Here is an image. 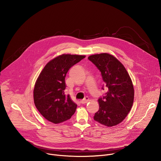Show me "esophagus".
Listing matches in <instances>:
<instances>
[{"label":"esophagus","mask_w":161,"mask_h":161,"mask_svg":"<svg viewBox=\"0 0 161 161\" xmlns=\"http://www.w3.org/2000/svg\"><path fill=\"white\" fill-rule=\"evenodd\" d=\"M88 101H89V98H88V97H85L84 98V99L80 101V103H81V104H86V103H88Z\"/></svg>","instance_id":"1"}]
</instances>
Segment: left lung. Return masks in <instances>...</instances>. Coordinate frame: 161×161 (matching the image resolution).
<instances>
[{
  "label": "left lung",
  "instance_id": "obj_1",
  "mask_svg": "<svg viewBox=\"0 0 161 161\" xmlns=\"http://www.w3.org/2000/svg\"><path fill=\"white\" fill-rule=\"evenodd\" d=\"M101 71L108 92L98 99L99 109L94 119L105 126L112 127L122 122L129 113L133 104L134 91L132 80L123 64L109 53L88 57Z\"/></svg>",
  "mask_w": 161,
  "mask_h": 161
}]
</instances>
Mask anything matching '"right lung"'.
<instances>
[{
	"label": "right lung",
	"instance_id": "obj_1",
	"mask_svg": "<svg viewBox=\"0 0 161 161\" xmlns=\"http://www.w3.org/2000/svg\"><path fill=\"white\" fill-rule=\"evenodd\" d=\"M85 56L63 54L50 60L38 76L34 88V104L48 121L59 124L70 119L77 108L65 94V78L69 69Z\"/></svg>",
	"mask_w": 161,
	"mask_h": 161
}]
</instances>
